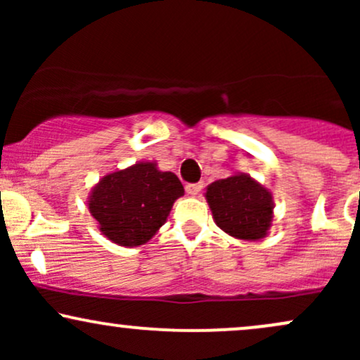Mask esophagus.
<instances>
[{
    "mask_svg": "<svg viewBox=\"0 0 360 360\" xmlns=\"http://www.w3.org/2000/svg\"><path fill=\"white\" fill-rule=\"evenodd\" d=\"M203 189V184L201 183H194V184H186V193L191 194V196H196L198 193Z\"/></svg>",
    "mask_w": 360,
    "mask_h": 360,
    "instance_id": "esophagus-1",
    "label": "esophagus"
}]
</instances>
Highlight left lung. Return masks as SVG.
<instances>
[{
  "instance_id": "left-lung-1",
  "label": "left lung",
  "mask_w": 360,
  "mask_h": 360,
  "mask_svg": "<svg viewBox=\"0 0 360 360\" xmlns=\"http://www.w3.org/2000/svg\"><path fill=\"white\" fill-rule=\"evenodd\" d=\"M213 220L225 233L240 240H260L269 233L274 201L267 188L249 174L235 172L214 181L205 193Z\"/></svg>"
}]
</instances>
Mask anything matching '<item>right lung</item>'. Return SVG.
Returning <instances> with one entry per match:
<instances>
[{
    "mask_svg": "<svg viewBox=\"0 0 360 360\" xmlns=\"http://www.w3.org/2000/svg\"><path fill=\"white\" fill-rule=\"evenodd\" d=\"M183 194L174 172L159 171L157 162H137L103 176L91 189L88 208L108 240L139 247L159 232Z\"/></svg>",
    "mask_w": 360,
    "mask_h": 360,
    "instance_id": "right-lung-1",
    "label": "right lung"
}]
</instances>
